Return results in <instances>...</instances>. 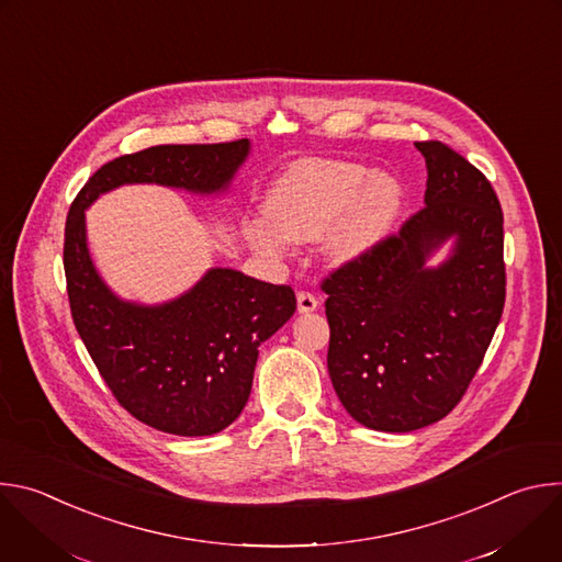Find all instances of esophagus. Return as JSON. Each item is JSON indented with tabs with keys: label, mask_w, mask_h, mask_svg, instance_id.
Wrapping results in <instances>:
<instances>
[{
	"label": "esophagus",
	"mask_w": 562,
	"mask_h": 562,
	"mask_svg": "<svg viewBox=\"0 0 562 562\" xmlns=\"http://www.w3.org/2000/svg\"><path fill=\"white\" fill-rule=\"evenodd\" d=\"M317 306H319V302H317V297L313 293H308V291H300L297 293V311L300 313H311Z\"/></svg>",
	"instance_id": "1"
}]
</instances>
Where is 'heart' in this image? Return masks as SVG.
I'll return each instance as SVG.
<instances>
[{
    "instance_id": "heart-1",
    "label": "heart",
    "mask_w": 562,
    "mask_h": 562,
    "mask_svg": "<svg viewBox=\"0 0 562 562\" xmlns=\"http://www.w3.org/2000/svg\"><path fill=\"white\" fill-rule=\"evenodd\" d=\"M403 198V187L389 173L338 159H308L276 180L267 198L269 220H247L245 239L254 251L282 258L291 243L323 237L329 265L353 267L389 237Z\"/></svg>"
}]
</instances>
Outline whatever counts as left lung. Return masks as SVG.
<instances>
[{"label":"left lung","instance_id":"obj_1","mask_svg":"<svg viewBox=\"0 0 562 562\" xmlns=\"http://www.w3.org/2000/svg\"><path fill=\"white\" fill-rule=\"evenodd\" d=\"M425 209L367 260L325 280L327 367L347 414L407 434L467 391L505 306L503 211L490 180L442 142H416ZM440 263L430 260L442 249Z\"/></svg>","mask_w":562,"mask_h":562}]
</instances>
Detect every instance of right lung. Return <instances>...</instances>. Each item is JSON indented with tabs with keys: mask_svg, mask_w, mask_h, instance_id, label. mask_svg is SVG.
I'll use <instances>...</instances> for the list:
<instances>
[{
	"mask_svg": "<svg viewBox=\"0 0 562 562\" xmlns=\"http://www.w3.org/2000/svg\"><path fill=\"white\" fill-rule=\"evenodd\" d=\"M249 155L251 139L150 146L104 165L70 204L64 271L75 329L117 403L157 431L213 436L243 414L260 345L289 323L295 295L291 286L213 267L171 300H126L91 258L87 209L128 184L220 198Z\"/></svg>",
	"mask_w": 562,
	"mask_h": 562,
	"instance_id": "add662e5",
	"label": "right lung"
}]
</instances>
